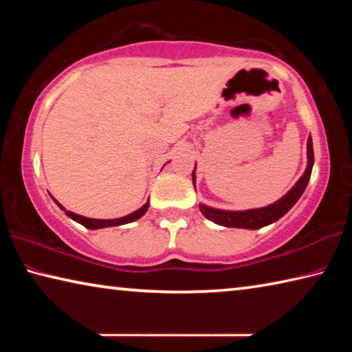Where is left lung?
<instances>
[{
	"instance_id": "8db88e82",
	"label": "left lung",
	"mask_w": 352,
	"mask_h": 352,
	"mask_svg": "<svg viewBox=\"0 0 352 352\" xmlns=\"http://www.w3.org/2000/svg\"><path fill=\"white\" fill-rule=\"evenodd\" d=\"M312 166H314V147L312 140L309 136L307 140V169L296 184L292 188L287 194L284 195L281 200H278L276 204L270 206L259 208V210H248V211H222V210H214V208H208L200 205V211L208 220H212L214 223L222 225V226H233V228H248V230H258L262 226L273 223L275 220L281 219L285 212H287L292 206H294L298 199L301 197V194L305 192L309 180H311L312 174ZM192 170V183L195 182Z\"/></svg>"
}]
</instances>
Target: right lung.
Instances as JSON below:
<instances>
[{"label":"right lung","mask_w":352,"mask_h":352,"mask_svg":"<svg viewBox=\"0 0 352 352\" xmlns=\"http://www.w3.org/2000/svg\"><path fill=\"white\" fill-rule=\"evenodd\" d=\"M57 204V201H56ZM58 206H60V210L65 211V214H67L68 217H71L73 220H76V222H79L80 225L85 226V228H90V230H98V228H105V226H118V225H124V223H130V222H135V220H138L140 217H142L147 211L148 208V201L147 204L140 208L138 211H135L132 214H129V216L126 217H119V219H111V220H102V219H88V217H83V216H79V214H74L71 211H67L65 208L57 204Z\"/></svg>","instance_id":"obj_1"}]
</instances>
